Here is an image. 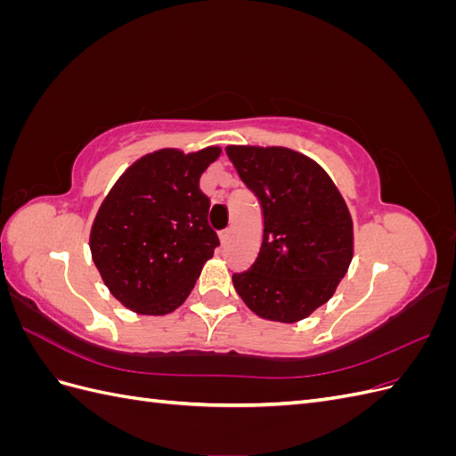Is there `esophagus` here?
<instances>
[{"mask_svg":"<svg viewBox=\"0 0 456 456\" xmlns=\"http://www.w3.org/2000/svg\"><path fill=\"white\" fill-rule=\"evenodd\" d=\"M218 238H220V243L223 245H226L228 243V240H230V230H223L218 233Z\"/></svg>","mask_w":456,"mask_h":456,"instance_id":"1","label":"esophagus"}]
</instances>
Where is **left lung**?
<instances>
[{
    "label": "left lung",
    "mask_w": 456,
    "mask_h": 456,
    "mask_svg": "<svg viewBox=\"0 0 456 456\" xmlns=\"http://www.w3.org/2000/svg\"><path fill=\"white\" fill-rule=\"evenodd\" d=\"M226 154L262 207V243L232 281L262 320L297 323L335 295L354 256L348 205L308 156L283 146H228Z\"/></svg>",
    "instance_id": "left-lung-1"
}]
</instances>
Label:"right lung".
Masks as SVG:
<instances>
[{
  "mask_svg": "<svg viewBox=\"0 0 456 456\" xmlns=\"http://www.w3.org/2000/svg\"><path fill=\"white\" fill-rule=\"evenodd\" d=\"M223 148H163L136 159L101 203L89 247L108 291L142 315H165L188 298L218 245L207 223L200 176Z\"/></svg>",
  "mask_w": 456,
  "mask_h": 456,
  "instance_id": "1",
  "label": "right lung"
}]
</instances>
